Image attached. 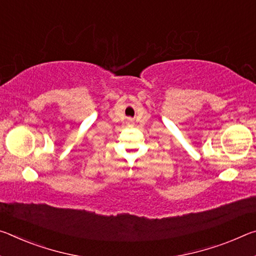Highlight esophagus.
Returning <instances> with one entry per match:
<instances>
[{
  "label": "esophagus",
  "mask_w": 256,
  "mask_h": 256,
  "mask_svg": "<svg viewBox=\"0 0 256 256\" xmlns=\"http://www.w3.org/2000/svg\"><path fill=\"white\" fill-rule=\"evenodd\" d=\"M130 121H132V120H130Z\"/></svg>",
  "instance_id": "34e87169"
}]
</instances>
